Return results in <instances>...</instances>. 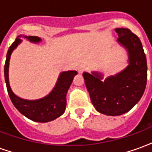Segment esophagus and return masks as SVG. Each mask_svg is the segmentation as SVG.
Instances as JSON below:
<instances>
[{
	"label": "esophagus",
	"instance_id": "obj_1",
	"mask_svg": "<svg viewBox=\"0 0 152 152\" xmlns=\"http://www.w3.org/2000/svg\"><path fill=\"white\" fill-rule=\"evenodd\" d=\"M78 72H79V73H83L86 70V65H84V64H81V65H80L79 66H78Z\"/></svg>",
	"mask_w": 152,
	"mask_h": 152
}]
</instances>
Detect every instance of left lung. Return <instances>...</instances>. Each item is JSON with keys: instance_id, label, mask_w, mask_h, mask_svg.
Segmentation results:
<instances>
[{"instance_id": "8db88e82", "label": "left lung", "mask_w": 152, "mask_h": 152, "mask_svg": "<svg viewBox=\"0 0 152 152\" xmlns=\"http://www.w3.org/2000/svg\"><path fill=\"white\" fill-rule=\"evenodd\" d=\"M115 31L118 42L128 50L129 66L103 82L99 73H83L93 105L107 115H120L133 108L143 94L147 80V58L140 39L127 28Z\"/></svg>"}]
</instances>
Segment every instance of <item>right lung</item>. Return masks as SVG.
I'll return each mask as SVG.
<instances>
[{
    "mask_svg": "<svg viewBox=\"0 0 152 152\" xmlns=\"http://www.w3.org/2000/svg\"><path fill=\"white\" fill-rule=\"evenodd\" d=\"M22 36H18L16 38L15 42L9 48L6 55L4 73L9 96L12 103L18 112L31 121L45 123L55 120L65 112L66 105V93L72 82L73 77L76 76L77 72L76 71H68L61 73L56 86L53 88L52 92L43 99L38 100H25L18 98L13 93L9 84V62L13 50L22 41L20 38ZM23 37L27 38L28 40L34 43L41 40L38 37L33 36H23Z\"/></svg>",
    "mask_w": 152,
    "mask_h": 152,
    "instance_id": "1",
    "label": "right lung"
}]
</instances>
